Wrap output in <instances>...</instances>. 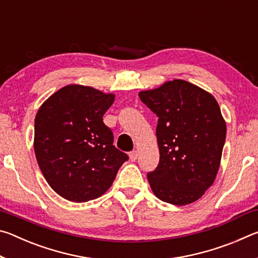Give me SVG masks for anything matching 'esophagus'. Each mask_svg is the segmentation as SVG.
<instances>
[{"label": "esophagus", "instance_id": "obj_1", "mask_svg": "<svg viewBox=\"0 0 258 258\" xmlns=\"http://www.w3.org/2000/svg\"><path fill=\"white\" fill-rule=\"evenodd\" d=\"M128 156H130L131 161H135L138 158V151H131Z\"/></svg>", "mask_w": 258, "mask_h": 258}]
</instances>
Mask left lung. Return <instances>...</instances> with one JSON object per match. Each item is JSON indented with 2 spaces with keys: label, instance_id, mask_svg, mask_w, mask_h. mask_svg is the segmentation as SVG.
I'll return each mask as SVG.
<instances>
[{
  "label": "left lung",
  "instance_id": "left-lung-1",
  "mask_svg": "<svg viewBox=\"0 0 258 258\" xmlns=\"http://www.w3.org/2000/svg\"><path fill=\"white\" fill-rule=\"evenodd\" d=\"M139 97L158 117L159 164L148 174L152 192L176 206L195 203L215 181L225 142L216 99L183 80L141 91Z\"/></svg>",
  "mask_w": 258,
  "mask_h": 258
}]
</instances>
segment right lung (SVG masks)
<instances>
[{"label": "right lung", "instance_id": "right-lung-1", "mask_svg": "<svg viewBox=\"0 0 258 258\" xmlns=\"http://www.w3.org/2000/svg\"><path fill=\"white\" fill-rule=\"evenodd\" d=\"M115 94L71 84L47 98L35 117L34 150L46 182L61 197L85 203L111 186L128 157L112 145L102 117Z\"/></svg>", "mask_w": 258, "mask_h": 258}]
</instances>
